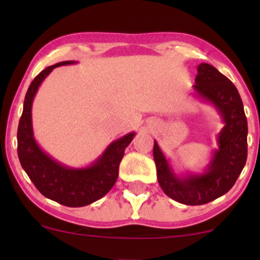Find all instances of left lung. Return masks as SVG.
I'll return each mask as SVG.
<instances>
[{"label": "left lung", "mask_w": 260, "mask_h": 260, "mask_svg": "<svg viewBox=\"0 0 260 260\" xmlns=\"http://www.w3.org/2000/svg\"><path fill=\"white\" fill-rule=\"evenodd\" d=\"M197 70V95L213 104L225 123L207 171L177 177L156 142L153 150L160 187L170 198L186 205L207 204L228 193L247 161L248 126L238 90L214 66L201 63Z\"/></svg>", "instance_id": "left-lung-1"}]
</instances>
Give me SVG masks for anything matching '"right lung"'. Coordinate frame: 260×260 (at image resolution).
Listing matches in <instances>:
<instances>
[{
  "mask_svg": "<svg viewBox=\"0 0 260 260\" xmlns=\"http://www.w3.org/2000/svg\"><path fill=\"white\" fill-rule=\"evenodd\" d=\"M74 61H63L45 68L35 77L25 94L22 117L18 126V157L32 183L41 194L66 205L84 207L103 198L113 187L118 177V168L136 133H128L107 147L101 156L89 168L72 169L62 165L41 150L34 138L31 124V105L43 80L59 66L72 64Z\"/></svg>",
  "mask_w": 260,
  "mask_h": 260,
  "instance_id": "obj_1",
  "label": "right lung"
}]
</instances>
